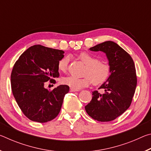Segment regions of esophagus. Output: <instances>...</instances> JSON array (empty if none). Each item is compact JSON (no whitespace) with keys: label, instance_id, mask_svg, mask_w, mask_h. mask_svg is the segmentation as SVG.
Returning a JSON list of instances; mask_svg holds the SVG:
<instances>
[{"label":"esophagus","instance_id":"1","mask_svg":"<svg viewBox=\"0 0 151 151\" xmlns=\"http://www.w3.org/2000/svg\"><path fill=\"white\" fill-rule=\"evenodd\" d=\"M70 92L78 91V90H77V89H75V88H70Z\"/></svg>","mask_w":151,"mask_h":151}]
</instances>
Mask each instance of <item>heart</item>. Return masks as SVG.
I'll list each match as a JSON object with an SVG mask.
<instances>
[{
	"instance_id": "obj_1",
	"label": "heart",
	"mask_w": 151,
	"mask_h": 151,
	"mask_svg": "<svg viewBox=\"0 0 151 151\" xmlns=\"http://www.w3.org/2000/svg\"><path fill=\"white\" fill-rule=\"evenodd\" d=\"M79 59L86 65L84 72L85 76L76 78L73 76H67L62 79L63 84L75 89L86 87L91 83L94 85H99L104 83L109 78L111 74V66L108 63L101 61L93 55L88 52H82L78 56ZM69 58L65 57L58 62V68L61 72L67 70Z\"/></svg>"
}]
</instances>
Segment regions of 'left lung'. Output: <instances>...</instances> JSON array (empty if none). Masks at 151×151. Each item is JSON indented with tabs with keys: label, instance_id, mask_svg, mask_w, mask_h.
<instances>
[{
	"label": "left lung",
	"instance_id": "8db88e82",
	"mask_svg": "<svg viewBox=\"0 0 151 151\" xmlns=\"http://www.w3.org/2000/svg\"><path fill=\"white\" fill-rule=\"evenodd\" d=\"M105 53L111 66V75L97 91L85 110L89 116L101 122L113 121L129 109L136 89L137 78L134 61L129 53L112 41H106L90 48Z\"/></svg>",
	"mask_w": 151,
	"mask_h": 151
}]
</instances>
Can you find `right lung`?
Here are the masks:
<instances>
[{"mask_svg":"<svg viewBox=\"0 0 151 151\" xmlns=\"http://www.w3.org/2000/svg\"><path fill=\"white\" fill-rule=\"evenodd\" d=\"M64 51L34 45L20 56L11 73V88L20 110L32 121L47 122L58 116L68 85L52 91L45 88L46 82L55 84L59 76L58 62Z\"/></svg>","mask_w":151,"mask_h":151,"instance_id":"right-lung-1","label":"right lung"}]
</instances>
